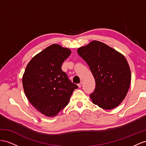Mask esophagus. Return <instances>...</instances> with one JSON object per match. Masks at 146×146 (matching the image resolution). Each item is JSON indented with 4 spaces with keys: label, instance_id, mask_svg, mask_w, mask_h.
Returning a JSON list of instances; mask_svg holds the SVG:
<instances>
[{
    "label": "esophagus",
    "instance_id": "1",
    "mask_svg": "<svg viewBox=\"0 0 146 146\" xmlns=\"http://www.w3.org/2000/svg\"><path fill=\"white\" fill-rule=\"evenodd\" d=\"M78 87H79V88H81V86H82V82H81L80 83L78 84Z\"/></svg>",
    "mask_w": 146,
    "mask_h": 146
}]
</instances>
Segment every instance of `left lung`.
Segmentation results:
<instances>
[{
  "label": "left lung",
  "mask_w": 146,
  "mask_h": 146,
  "mask_svg": "<svg viewBox=\"0 0 146 146\" xmlns=\"http://www.w3.org/2000/svg\"><path fill=\"white\" fill-rule=\"evenodd\" d=\"M77 52L95 79V90L90 94L92 103L106 110L118 106L127 94L131 78L124 55L98 40L78 48Z\"/></svg>",
  "instance_id": "8db88e82"
}]
</instances>
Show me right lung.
Masks as SVG:
<instances>
[{"label":"right lung","mask_w":146,"mask_h":146,"mask_svg":"<svg viewBox=\"0 0 146 146\" xmlns=\"http://www.w3.org/2000/svg\"><path fill=\"white\" fill-rule=\"evenodd\" d=\"M71 52L68 48L52 44L36 55L25 69L22 79L25 95L47 117H55L68 105L78 88L61 68Z\"/></svg>","instance_id":"obj_1"}]
</instances>
